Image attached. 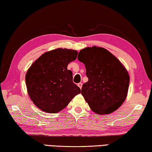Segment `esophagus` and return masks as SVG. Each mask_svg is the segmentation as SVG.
<instances>
[{
  "mask_svg": "<svg viewBox=\"0 0 152 152\" xmlns=\"http://www.w3.org/2000/svg\"><path fill=\"white\" fill-rule=\"evenodd\" d=\"M78 86L79 88L81 89L82 88V83H81V82H80V83H78Z\"/></svg>",
  "mask_w": 152,
  "mask_h": 152,
  "instance_id": "1",
  "label": "esophagus"
}]
</instances>
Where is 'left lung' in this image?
I'll return each mask as SVG.
<instances>
[{
    "mask_svg": "<svg viewBox=\"0 0 152 152\" xmlns=\"http://www.w3.org/2000/svg\"><path fill=\"white\" fill-rule=\"evenodd\" d=\"M80 61L84 64L88 80L81 94L97 114L111 113L119 109L127 94L129 76L120 61L102 48L93 46L80 51Z\"/></svg>",
    "mask_w": 152,
    "mask_h": 152,
    "instance_id": "8db88e82",
    "label": "left lung"
}]
</instances>
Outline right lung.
<instances>
[{"mask_svg": "<svg viewBox=\"0 0 152 152\" xmlns=\"http://www.w3.org/2000/svg\"><path fill=\"white\" fill-rule=\"evenodd\" d=\"M74 50L58 48L40 56L28 70L25 81L28 94L36 106L46 113L64 109L80 89L73 82L67 66L77 58Z\"/></svg>", "mask_w": 152, "mask_h": 152, "instance_id": "add662e5", "label": "right lung"}]
</instances>
